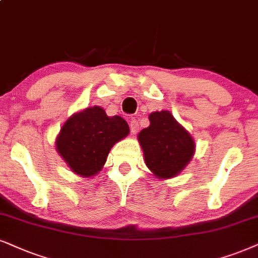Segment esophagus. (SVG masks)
Listing matches in <instances>:
<instances>
[{
	"label": "esophagus",
	"mask_w": 258,
	"mask_h": 258,
	"mask_svg": "<svg viewBox=\"0 0 258 258\" xmlns=\"http://www.w3.org/2000/svg\"><path fill=\"white\" fill-rule=\"evenodd\" d=\"M130 128H131V132L133 135H136V133H138L139 131V125H138V121H137L136 119H131V121H130Z\"/></svg>",
	"instance_id": "esophagus-1"
}]
</instances>
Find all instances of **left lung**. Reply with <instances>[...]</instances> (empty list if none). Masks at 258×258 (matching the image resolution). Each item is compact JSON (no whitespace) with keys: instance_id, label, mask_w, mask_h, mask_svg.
Masks as SVG:
<instances>
[{"instance_id":"left-lung-1","label":"left lung","mask_w":258,"mask_h":258,"mask_svg":"<svg viewBox=\"0 0 258 258\" xmlns=\"http://www.w3.org/2000/svg\"><path fill=\"white\" fill-rule=\"evenodd\" d=\"M149 120L150 126L138 135L146 167L159 180L175 177L193 158V137L169 110L152 112Z\"/></svg>"}]
</instances>
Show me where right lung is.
Returning <instances> with one entry per match:
<instances>
[{"mask_svg":"<svg viewBox=\"0 0 258 258\" xmlns=\"http://www.w3.org/2000/svg\"><path fill=\"white\" fill-rule=\"evenodd\" d=\"M130 127L121 116H108L94 106L73 114L61 126L56 150L70 170L93 177L102 170L110 149L127 137Z\"/></svg>","mask_w":258,"mask_h":258,"instance_id":"obj_1","label":"right lung"}]
</instances>
